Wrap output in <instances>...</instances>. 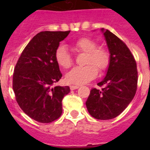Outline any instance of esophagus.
<instances>
[{
  "label": "esophagus",
  "mask_w": 150,
  "mask_h": 150,
  "mask_svg": "<svg viewBox=\"0 0 150 150\" xmlns=\"http://www.w3.org/2000/svg\"><path fill=\"white\" fill-rule=\"evenodd\" d=\"M79 86H73V85H71V86H70V88H71V90H74V89H76V88H79Z\"/></svg>",
  "instance_id": "1"
}]
</instances>
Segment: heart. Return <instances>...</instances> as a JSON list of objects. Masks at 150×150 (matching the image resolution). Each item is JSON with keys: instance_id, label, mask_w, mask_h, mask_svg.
I'll use <instances>...</instances> for the list:
<instances>
[{"instance_id": "1", "label": "heart", "mask_w": 150, "mask_h": 150, "mask_svg": "<svg viewBox=\"0 0 150 150\" xmlns=\"http://www.w3.org/2000/svg\"><path fill=\"white\" fill-rule=\"evenodd\" d=\"M76 50L86 53L85 64L86 65L75 67L65 76L66 81L71 84H84L93 79L98 74V69L103 72L110 64V55L106 49L98 46L95 40L88 37H82L73 43ZM55 59L57 64L64 69L70 68L73 64V59L67 49L59 46L55 50Z\"/></svg>"}]
</instances>
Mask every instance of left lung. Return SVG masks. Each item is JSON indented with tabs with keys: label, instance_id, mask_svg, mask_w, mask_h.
I'll return each mask as SVG.
<instances>
[{
	"label": "left lung",
	"instance_id": "8db88e82",
	"mask_svg": "<svg viewBox=\"0 0 150 150\" xmlns=\"http://www.w3.org/2000/svg\"><path fill=\"white\" fill-rule=\"evenodd\" d=\"M104 31V29H101ZM110 53L104 79L93 88L87 99V110L97 120H107L118 116L128 107L137 88V63L126 44L110 30L104 32Z\"/></svg>",
	"mask_w": 150,
	"mask_h": 150
}]
</instances>
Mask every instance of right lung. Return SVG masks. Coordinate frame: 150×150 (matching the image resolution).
<instances>
[{
	"instance_id": "1",
	"label": "right lung",
	"mask_w": 150,
	"mask_h": 150,
	"mask_svg": "<svg viewBox=\"0 0 150 150\" xmlns=\"http://www.w3.org/2000/svg\"><path fill=\"white\" fill-rule=\"evenodd\" d=\"M67 31H41L28 43L18 58L13 75V88L18 106L30 118L41 123L58 120L62 99L69 86L52 87L62 78L55 52Z\"/></svg>"
}]
</instances>
